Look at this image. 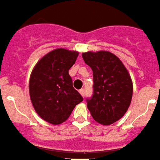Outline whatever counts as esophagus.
<instances>
[{
  "label": "esophagus",
  "instance_id": "esophagus-1",
  "mask_svg": "<svg viewBox=\"0 0 160 160\" xmlns=\"http://www.w3.org/2000/svg\"><path fill=\"white\" fill-rule=\"evenodd\" d=\"M79 92H80V93L81 94V96H83V97L84 96V88H81V89H80V90H79Z\"/></svg>",
  "mask_w": 160,
  "mask_h": 160
}]
</instances>
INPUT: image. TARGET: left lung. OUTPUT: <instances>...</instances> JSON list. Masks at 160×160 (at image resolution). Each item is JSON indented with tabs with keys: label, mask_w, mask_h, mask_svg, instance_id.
<instances>
[{
	"label": "left lung",
	"mask_w": 160,
	"mask_h": 160,
	"mask_svg": "<svg viewBox=\"0 0 160 160\" xmlns=\"http://www.w3.org/2000/svg\"><path fill=\"white\" fill-rule=\"evenodd\" d=\"M93 76V92L86 99L87 107L95 121L110 125L128 111L132 97V82L120 59L108 51L82 53Z\"/></svg>",
	"instance_id": "obj_1"
}]
</instances>
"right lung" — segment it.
Returning <instances> with one entry per match:
<instances>
[{"label": "right lung", "instance_id": "obj_1", "mask_svg": "<svg viewBox=\"0 0 160 160\" xmlns=\"http://www.w3.org/2000/svg\"><path fill=\"white\" fill-rule=\"evenodd\" d=\"M79 53L56 49L39 60L29 80V93L35 111L52 124H60L69 118L83 98L73 88L70 68Z\"/></svg>", "mask_w": 160, "mask_h": 160}]
</instances>
